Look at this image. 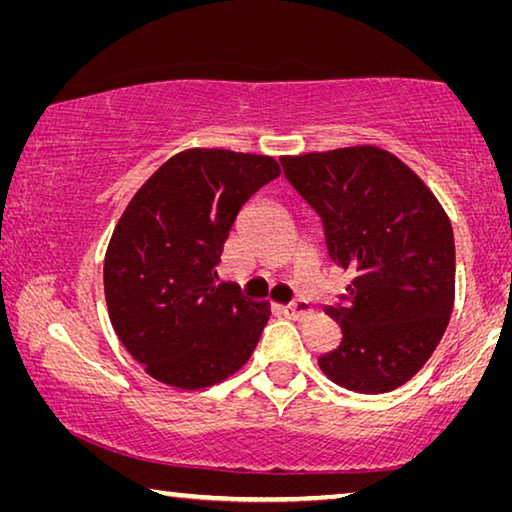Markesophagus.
Returning a JSON list of instances; mask_svg holds the SVG:
<instances>
[{
	"label": "esophagus",
	"mask_w": 512,
	"mask_h": 512,
	"mask_svg": "<svg viewBox=\"0 0 512 512\" xmlns=\"http://www.w3.org/2000/svg\"><path fill=\"white\" fill-rule=\"evenodd\" d=\"M282 314L284 316H289V318H305L307 314H311V305L307 300H302V298H298V300H293L291 305H287L282 309Z\"/></svg>",
	"instance_id": "1"
}]
</instances>
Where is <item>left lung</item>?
<instances>
[{
    "mask_svg": "<svg viewBox=\"0 0 512 512\" xmlns=\"http://www.w3.org/2000/svg\"><path fill=\"white\" fill-rule=\"evenodd\" d=\"M280 162L320 216L329 259L354 273L339 302L325 307L341 343L318 366L348 391H393L427 363L452 316V223L429 187L377 146Z\"/></svg>",
    "mask_w": 512,
    "mask_h": 512,
    "instance_id": "obj_1",
    "label": "left lung"
}]
</instances>
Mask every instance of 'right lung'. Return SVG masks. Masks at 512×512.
<instances>
[{
    "instance_id": "1",
    "label": "right lung",
    "mask_w": 512,
    "mask_h": 512,
    "mask_svg": "<svg viewBox=\"0 0 512 512\" xmlns=\"http://www.w3.org/2000/svg\"><path fill=\"white\" fill-rule=\"evenodd\" d=\"M280 176L268 155L189 149L153 173L121 214L103 262L110 323L162 384L205 388L250 359L266 302L216 282L244 203Z\"/></svg>"
}]
</instances>
